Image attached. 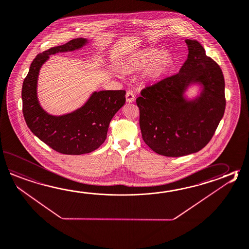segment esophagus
Listing matches in <instances>:
<instances>
[{"mask_svg":"<svg viewBox=\"0 0 249 249\" xmlns=\"http://www.w3.org/2000/svg\"><path fill=\"white\" fill-rule=\"evenodd\" d=\"M135 99H136L135 94L132 91H127V94H126V101L127 103H133L135 101Z\"/></svg>","mask_w":249,"mask_h":249,"instance_id":"obj_1","label":"esophagus"}]
</instances>
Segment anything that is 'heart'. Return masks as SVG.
I'll list each match as a JSON object with an SVG mask.
<instances>
[{
	"label": "heart",
	"instance_id": "obj_1",
	"mask_svg": "<svg viewBox=\"0 0 249 249\" xmlns=\"http://www.w3.org/2000/svg\"><path fill=\"white\" fill-rule=\"evenodd\" d=\"M175 63L172 54L159 49H144L133 52L127 56L125 66L127 70L146 69L145 75L151 80H158L170 71ZM122 74V71H119Z\"/></svg>",
	"mask_w": 249,
	"mask_h": 249
}]
</instances>
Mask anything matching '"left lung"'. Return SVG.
Wrapping results in <instances>:
<instances>
[{"mask_svg":"<svg viewBox=\"0 0 249 249\" xmlns=\"http://www.w3.org/2000/svg\"><path fill=\"white\" fill-rule=\"evenodd\" d=\"M184 41L189 53L179 72L146 87L137 98L143 141L153 152L167 157H181L205 147L226 105L220 66L206 55L198 41ZM195 83L203 87L202 92L188 101L184 92Z\"/></svg>","mask_w":249,"mask_h":249,"instance_id":"1","label":"left lung"}]
</instances>
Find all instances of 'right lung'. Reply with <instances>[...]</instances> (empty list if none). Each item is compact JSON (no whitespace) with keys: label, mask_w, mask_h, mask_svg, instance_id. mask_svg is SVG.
<instances>
[{"label":"right lung","mask_w":249,"mask_h":249,"mask_svg":"<svg viewBox=\"0 0 249 249\" xmlns=\"http://www.w3.org/2000/svg\"><path fill=\"white\" fill-rule=\"evenodd\" d=\"M88 42L87 39L77 38L38 54L22 87L26 125L40 140L63 154L80 155L99 147L107 139L112 117L126 101L125 90H101L93 92L81 108L67 114L54 116L41 108L37 97V81L41 66L51 55L76 51Z\"/></svg>","instance_id":"1"}]
</instances>
